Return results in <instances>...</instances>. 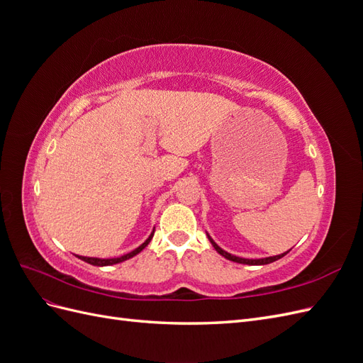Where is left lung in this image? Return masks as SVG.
Here are the masks:
<instances>
[{
  "instance_id": "obj_1",
  "label": "left lung",
  "mask_w": 363,
  "mask_h": 363,
  "mask_svg": "<svg viewBox=\"0 0 363 363\" xmlns=\"http://www.w3.org/2000/svg\"><path fill=\"white\" fill-rule=\"evenodd\" d=\"M207 238H208V240H211V244L213 245V248L219 252V255L221 256H224L225 259H228V260H232V262H236V263H244V265H268V263H272V262H276V260H279V259H281L283 256H286L288 252H289V250L286 251V252H281V255H277V256H269V257H263V259H245V257H238V256H233V255H230V252H227V251H224L221 247H219L215 240L208 236V233H207Z\"/></svg>"
}]
</instances>
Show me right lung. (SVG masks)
<instances>
[{
    "instance_id": "add662e5",
    "label": "right lung",
    "mask_w": 363,
    "mask_h": 363,
    "mask_svg": "<svg viewBox=\"0 0 363 363\" xmlns=\"http://www.w3.org/2000/svg\"><path fill=\"white\" fill-rule=\"evenodd\" d=\"M152 235H155V230H152L151 232V235L148 236V239L145 240L144 244L142 245H139L138 248H135L133 251H130V252H127V255H124V256H119V257H112V259H100V257H86V256H77L79 259H82L83 262H87V263H91V265H94V267H108V265H115V263H121V262H124V260H128V259H131L133 256H136V255H139V252L144 250L148 244H150V240L152 239Z\"/></svg>"
}]
</instances>
